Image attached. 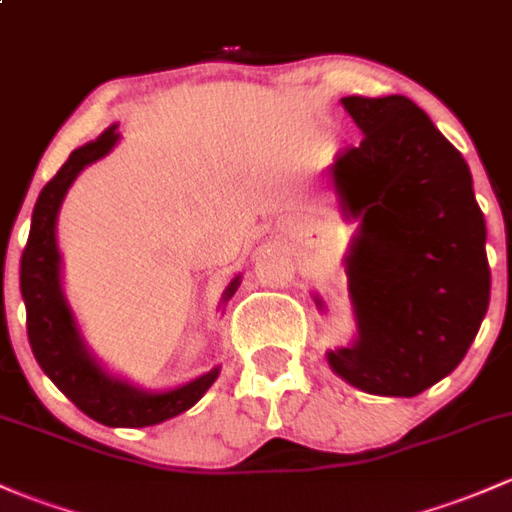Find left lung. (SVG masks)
Masks as SVG:
<instances>
[{"label": "left lung", "instance_id": "1", "mask_svg": "<svg viewBox=\"0 0 512 512\" xmlns=\"http://www.w3.org/2000/svg\"><path fill=\"white\" fill-rule=\"evenodd\" d=\"M342 104L364 134L329 168L342 219L359 222L344 256L356 334L327 364L364 393L412 398L461 364L486 317V219L464 156L415 102Z\"/></svg>", "mask_w": 512, "mask_h": 512}]
</instances>
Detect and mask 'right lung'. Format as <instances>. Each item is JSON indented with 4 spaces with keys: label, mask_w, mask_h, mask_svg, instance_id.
I'll use <instances>...</instances> for the list:
<instances>
[{
    "label": "right lung",
    "mask_w": 512,
    "mask_h": 512,
    "mask_svg": "<svg viewBox=\"0 0 512 512\" xmlns=\"http://www.w3.org/2000/svg\"><path fill=\"white\" fill-rule=\"evenodd\" d=\"M117 126L112 124L95 141L75 148L56 178L38 195L29 244L21 256V298L26 305L31 351L58 390H63L87 417L102 425L148 427L190 410L217 381L222 366H214L175 388L146 390L129 378L107 371L82 337L63 288V256L56 234L58 214L75 178L119 144L122 136L117 134ZM239 283L241 276H236L224 290L219 305H227Z\"/></svg>",
    "instance_id": "obj_1"
}]
</instances>
